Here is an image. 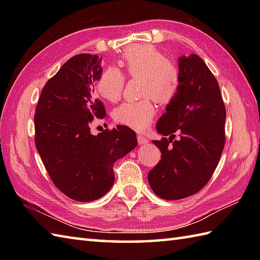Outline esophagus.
I'll use <instances>...</instances> for the list:
<instances>
[{
  "instance_id": "esophagus-1",
  "label": "esophagus",
  "mask_w": 260,
  "mask_h": 260,
  "mask_svg": "<svg viewBox=\"0 0 260 260\" xmlns=\"http://www.w3.org/2000/svg\"><path fill=\"white\" fill-rule=\"evenodd\" d=\"M137 143H139L140 145H145L148 143V140L143 135H137Z\"/></svg>"
}]
</instances>
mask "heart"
<instances>
[{"label":"heart","mask_w":260,"mask_h":260,"mask_svg":"<svg viewBox=\"0 0 260 260\" xmlns=\"http://www.w3.org/2000/svg\"><path fill=\"white\" fill-rule=\"evenodd\" d=\"M119 69L105 68L96 81V91L104 101L118 102L124 91L125 77L141 79L137 102H125L114 110L116 123L143 132L155 117L154 101L159 105L172 103L181 89L182 75L178 64L165 58L151 45H135L126 48L118 59Z\"/></svg>","instance_id":"1"}]
</instances>
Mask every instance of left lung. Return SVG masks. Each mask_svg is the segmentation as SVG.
I'll return each mask as SVG.
<instances>
[{
    "mask_svg": "<svg viewBox=\"0 0 260 260\" xmlns=\"http://www.w3.org/2000/svg\"><path fill=\"white\" fill-rule=\"evenodd\" d=\"M179 68L180 92L156 124L164 137L152 141L161 159L147 175L154 193L165 200L200 191L211 179L225 143V107L215 77L198 54L181 57ZM175 133H180L179 141Z\"/></svg>",
    "mask_w": 260,
    "mask_h": 260,
    "instance_id": "1",
    "label": "left lung"
}]
</instances>
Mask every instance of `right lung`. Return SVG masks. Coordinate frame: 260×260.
Listing matches in <instances>:
<instances>
[{
    "mask_svg": "<svg viewBox=\"0 0 260 260\" xmlns=\"http://www.w3.org/2000/svg\"><path fill=\"white\" fill-rule=\"evenodd\" d=\"M101 60L88 53L70 58L47 81L35 114L36 146L49 176L80 202L106 194L115 180L114 163L137 145L135 132L124 125L90 133L91 121L106 116L93 92Z\"/></svg>",
    "mask_w": 260,
    "mask_h": 260,
    "instance_id": "1",
    "label": "right lung"
}]
</instances>
